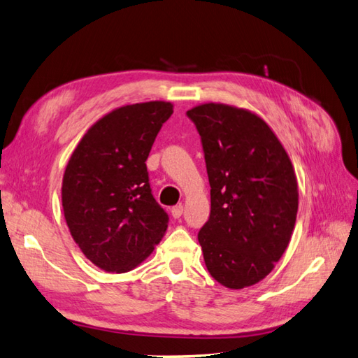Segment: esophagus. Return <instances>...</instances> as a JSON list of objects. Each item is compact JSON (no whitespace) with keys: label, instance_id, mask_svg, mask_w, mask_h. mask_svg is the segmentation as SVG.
<instances>
[{"label":"esophagus","instance_id":"obj_1","mask_svg":"<svg viewBox=\"0 0 358 358\" xmlns=\"http://www.w3.org/2000/svg\"><path fill=\"white\" fill-rule=\"evenodd\" d=\"M171 213H172V217L173 218H180L181 215H182V206L181 204H177V206H173L172 209H171Z\"/></svg>","mask_w":358,"mask_h":358}]
</instances>
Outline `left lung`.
Masks as SVG:
<instances>
[{"label":"left lung","instance_id":"8db88e82","mask_svg":"<svg viewBox=\"0 0 358 358\" xmlns=\"http://www.w3.org/2000/svg\"><path fill=\"white\" fill-rule=\"evenodd\" d=\"M186 115L201 137L210 185V217L198 231L206 267L227 288L255 285L293 234V164L268 124L250 111L204 103Z\"/></svg>","mask_w":358,"mask_h":358}]
</instances>
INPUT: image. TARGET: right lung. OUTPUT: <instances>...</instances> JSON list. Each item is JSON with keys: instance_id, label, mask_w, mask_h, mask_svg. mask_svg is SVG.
Instances as JSON below:
<instances>
[{"instance_id": "obj_1", "label": "right lung", "mask_w": 358, "mask_h": 358, "mask_svg": "<svg viewBox=\"0 0 358 358\" xmlns=\"http://www.w3.org/2000/svg\"><path fill=\"white\" fill-rule=\"evenodd\" d=\"M172 113V103L159 101L117 108L88 129L66 164V226L82 253L105 271L137 267L168 229L146 160Z\"/></svg>"}]
</instances>
